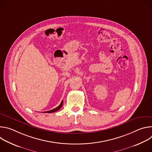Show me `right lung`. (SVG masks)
<instances>
[{
	"label": "right lung",
	"mask_w": 152,
	"mask_h": 152,
	"mask_svg": "<svg viewBox=\"0 0 152 152\" xmlns=\"http://www.w3.org/2000/svg\"><path fill=\"white\" fill-rule=\"evenodd\" d=\"M62 104H63V100H62L61 104H60L58 107H56V108H55V109H53V110H50V111H46V112H44V113H55V112H56V111H58L59 110L61 109L62 106Z\"/></svg>",
	"instance_id": "add662e5"
}]
</instances>
